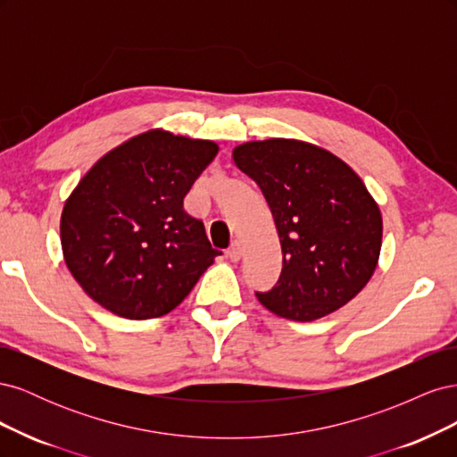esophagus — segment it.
I'll return each instance as SVG.
<instances>
[{"mask_svg": "<svg viewBox=\"0 0 457 457\" xmlns=\"http://www.w3.org/2000/svg\"><path fill=\"white\" fill-rule=\"evenodd\" d=\"M242 253H244V247H242V242L240 240H234L230 250H228V257L230 261H240L242 259Z\"/></svg>", "mask_w": 457, "mask_h": 457, "instance_id": "34e87169", "label": "esophagus"}]
</instances>
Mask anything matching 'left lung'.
<instances>
[{"mask_svg": "<svg viewBox=\"0 0 457 457\" xmlns=\"http://www.w3.org/2000/svg\"><path fill=\"white\" fill-rule=\"evenodd\" d=\"M232 158L261 188L282 244L280 278L257 299L295 322L347 305L376 270L383 237L362 179L331 152L294 139L244 143Z\"/></svg>", "mask_w": 457, "mask_h": 457, "instance_id": "left-lung-1", "label": "left lung"}]
</instances>
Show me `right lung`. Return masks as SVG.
I'll list each match as a JSON object with an SVG mask.
<instances>
[{"instance_id":"right-lung-1","label":"right lung","mask_w":457,"mask_h":457,"mask_svg":"<svg viewBox=\"0 0 457 457\" xmlns=\"http://www.w3.org/2000/svg\"><path fill=\"white\" fill-rule=\"evenodd\" d=\"M212 141L146 131L110 150L61 217L68 270L106 311L148 320L173 311L220 255L183 200L217 156Z\"/></svg>"}]
</instances>
